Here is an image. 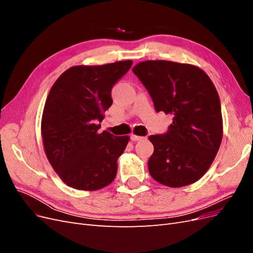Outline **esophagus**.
Instances as JSON below:
<instances>
[{
    "label": "esophagus",
    "instance_id": "obj_1",
    "mask_svg": "<svg viewBox=\"0 0 253 253\" xmlns=\"http://www.w3.org/2000/svg\"><path fill=\"white\" fill-rule=\"evenodd\" d=\"M131 139H132L133 141H140V140H143V139H144V137L138 136V135H135V134H132V135H131Z\"/></svg>",
    "mask_w": 253,
    "mask_h": 253
}]
</instances>
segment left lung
Instances as JSON below:
<instances>
[{
    "mask_svg": "<svg viewBox=\"0 0 253 253\" xmlns=\"http://www.w3.org/2000/svg\"><path fill=\"white\" fill-rule=\"evenodd\" d=\"M134 74L152 98L156 112L173 115L163 135H151L154 153L149 172L162 185H191L209 170L223 138L220 101L213 82L202 68L166 60L136 64Z\"/></svg>",
    "mask_w": 253,
    "mask_h": 253,
    "instance_id": "8db88e82",
    "label": "left lung"
}]
</instances>
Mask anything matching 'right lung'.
Returning a JSON list of instances; mask_svg holds the SVG:
<instances>
[{
    "label": "right lung",
    "mask_w": 253,
    "mask_h": 253,
    "mask_svg": "<svg viewBox=\"0 0 253 253\" xmlns=\"http://www.w3.org/2000/svg\"><path fill=\"white\" fill-rule=\"evenodd\" d=\"M132 60L104 65H77L53 83L44 105L41 134L52 169L74 189L95 191L115 179L117 160L128 136L98 129L113 103L112 87Z\"/></svg>",
    "instance_id": "right-lung-1"
}]
</instances>
